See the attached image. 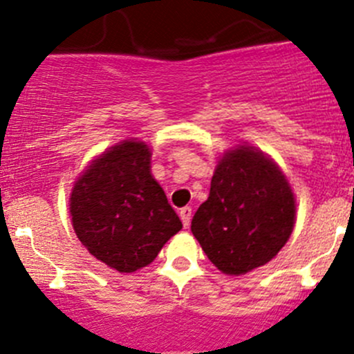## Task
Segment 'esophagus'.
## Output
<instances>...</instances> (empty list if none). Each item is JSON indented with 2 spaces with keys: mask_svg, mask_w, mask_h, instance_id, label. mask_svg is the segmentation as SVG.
Here are the masks:
<instances>
[{
  "mask_svg": "<svg viewBox=\"0 0 354 354\" xmlns=\"http://www.w3.org/2000/svg\"><path fill=\"white\" fill-rule=\"evenodd\" d=\"M180 217H181V222H183L185 229H188L189 222H192V208H189V207L181 208V210H180Z\"/></svg>",
  "mask_w": 354,
  "mask_h": 354,
  "instance_id": "esophagus-1",
  "label": "esophagus"
}]
</instances>
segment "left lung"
Wrapping results in <instances>:
<instances>
[{"label": "left lung", "mask_w": 354, "mask_h": 354, "mask_svg": "<svg viewBox=\"0 0 354 354\" xmlns=\"http://www.w3.org/2000/svg\"><path fill=\"white\" fill-rule=\"evenodd\" d=\"M295 224V196L274 161L252 146L227 151L192 232L225 274H244L280 252Z\"/></svg>", "instance_id": "left-lung-1"}]
</instances>
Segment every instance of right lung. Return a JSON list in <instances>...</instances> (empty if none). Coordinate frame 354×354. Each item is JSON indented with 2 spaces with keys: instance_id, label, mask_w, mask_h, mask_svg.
Segmentation results:
<instances>
[{
  "instance_id": "right-lung-1",
  "label": "right lung",
  "mask_w": 354,
  "mask_h": 354,
  "mask_svg": "<svg viewBox=\"0 0 354 354\" xmlns=\"http://www.w3.org/2000/svg\"><path fill=\"white\" fill-rule=\"evenodd\" d=\"M69 212L77 239L120 273L151 265L183 227L152 178L149 146L133 139L91 161L74 183Z\"/></svg>"
}]
</instances>
